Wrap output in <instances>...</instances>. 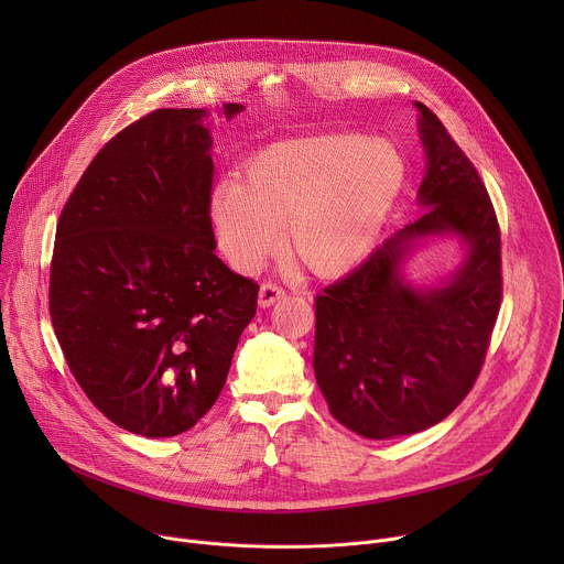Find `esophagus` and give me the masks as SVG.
<instances>
[{
    "instance_id": "1",
    "label": "esophagus",
    "mask_w": 564,
    "mask_h": 564,
    "mask_svg": "<svg viewBox=\"0 0 564 564\" xmlns=\"http://www.w3.org/2000/svg\"><path fill=\"white\" fill-rule=\"evenodd\" d=\"M285 296V290L279 285V283H274V281H263L261 283V290H259V305L261 307H270V305H274L279 299H283Z\"/></svg>"
}]
</instances>
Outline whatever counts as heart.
<instances>
[{
  "mask_svg": "<svg viewBox=\"0 0 564 564\" xmlns=\"http://www.w3.org/2000/svg\"><path fill=\"white\" fill-rule=\"evenodd\" d=\"M406 163L388 142L316 135L276 142L248 165V185L223 181L212 223L229 261L259 265L285 225L290 257L316 274L348 270L392 207Z\"/></svg>",
  "mask_w": 564,
  "mask_h": 564,
  "instance_id": "heart-1",
  "label": "heart"
}]
</instances>
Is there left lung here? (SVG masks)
<instances>
[{
	"label": "left lung",
	"mask_w": 564,
	"mask_h": 564,
	"mask_svg": "<svg viewBox=\"0 0 564 564\" xmlns=\"http://www.w3.org/2000/svg\"><path fill=\"white\" fill-rule=\"evenodd\" d=\"M424 214L314 301V375L330 415L368 440L420 433L448 417L470 392L502 301L500 225L475 165L422 102ZM455 230L469 261L442 291L400 283L409 239Z\"/></svg>",
	"instance_id": "8db88e82"
}]
</instances>
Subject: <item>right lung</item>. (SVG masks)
I'll list each match as a JSON object with an SVG mask.
<instances>
[{
    "instance_id": "obj_1",
    "label": "right lung",
    "mask_w": 564,
    "mask_h": 564,
    "mask_svg": "<svg viewBox=\"0 0 564 564\" xmlns=\"http://www.w3.org/2000/svg\"><path fill=\"white\" fill-rule=\"evenodd\" d=\"M203 116L155 109L116 133L55 229L48 312L64 359L107 420L144 437L181 435L216 404L257 314L259 283L214 254Z\"/></svg>"
}]
</instances>
